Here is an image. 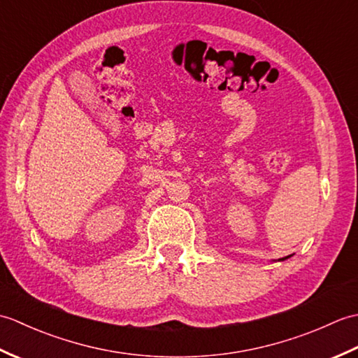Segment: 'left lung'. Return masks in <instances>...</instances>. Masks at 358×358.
<instances>
[{
    "label": "left lung",
    "instance_id": "1",
    "mask_svg": "<svg viewBox=\"0 0 358 358\" xmlns=\"http://www.w3.org/2000/svg\"><path fill=\"white\" fill-rule=\"evenodd\" d=\"M286 258H289V257H285V258H283V260H286Z\"/></svg>",
    "mask_w": 358,
    "mask_h": 358
}]
</instances>
